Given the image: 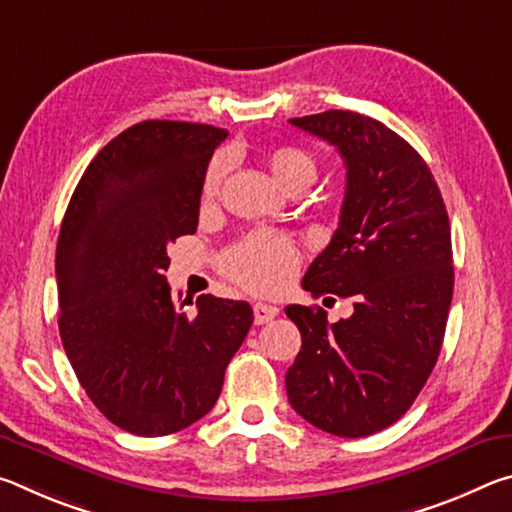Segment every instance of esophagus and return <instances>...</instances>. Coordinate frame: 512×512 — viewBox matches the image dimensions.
<instances>
[{
    "label": "esophagus",
    "mask_w": 512,
    "mask_h": 512,
    "mask_svg": "<svg viewBox=\"0 0 512 512\" xmlns=\"http://www.w3.org/2000/svg\"><path fill=\"white\" fill-rule=\"evenodd\" d=\"M277 307L273 305H266V302H257V305L253 307V316H255V325H264L268 323V320H273L277 316Z\"/></svg>",
    "instance_id": "obj_1"
}]
</instances>
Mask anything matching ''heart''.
Returning <instances> with one entry per match:
<instances>
[{
    "label": "heart",
    "instance_id": "1",
    "mask_svg": "<svg viewBox=\"0 0 512 512\" xmlns=\"http://www.w3.org/2000/svg\"><path fill=\"white\" fill-rule=\"evenodd\" d=\"M225 158H216L207 164L201 198L210 203L219 194L221 180L225 176ZM268 167H271L277 183L284 187L311 185L316 180L318 164L314 155L296 149V146H280L268 155ZM223 271L230 280L255 293H273L280 291L300 266V250L296 241L273 230H257L253 235L237 241L228 253L223 255Z\"/></svg>",
    "mask_w": 512,
    "mask_h": 512
}]
</instances>
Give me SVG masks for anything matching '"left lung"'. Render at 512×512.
<instances>
[{
    "instance_id": "8db88e82",
    "label": "left lung",
    "mask_w": 512,
    "mask_h": 512,
    "mask_svg": "<svg viewBox=\"0 0 512 512\" xmlns=\"http://www.w3.org/2000/svg\"><path fill=\"white\" fill-rule=\"evenodd\" d=\"M289 121L348 169L339 228L302 289L354 311L329 325L320 307L284 309L302 336L287 395L318 429L370 436L409 411L438 361L454 293L449 216L427 162L381 121L352 110Z\"/></svg>"
}]
</instances>
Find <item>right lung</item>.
<instances>
[{"label":"right lung","mask_w":512,"mask_h":512,"mask_svg":"<svg viewBox=\"0 0 512 512\" xmlns=\"http://www.w3.org/2000/svg\"><path fill=\"white\" fill-rule=\"evenodd\" d=\"M228 131L140 121L94 155L56 246L58 329L92 404L135 436H167L210 413L253 309L244 300L173 305L167 248L194 235L201 185Z\"/></svg>","instance_id":"add662e5"}]
</instances>
